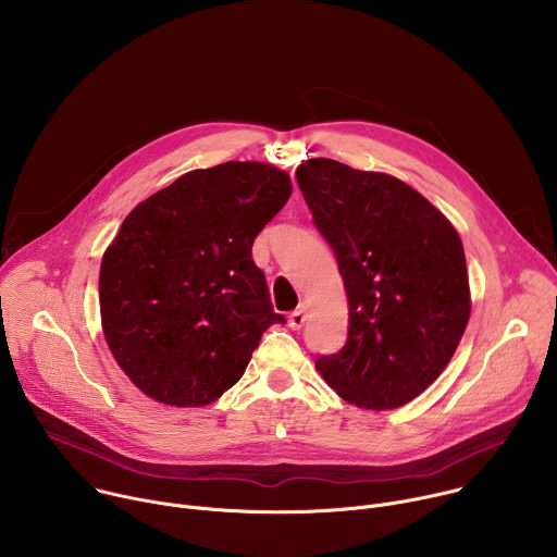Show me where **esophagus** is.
<instances>
[{"label": "esophagus", "mask_w": 557, "mask_h": 557, "mask_svg": "<svg viewBox=\"0 0 557 557\" xmlns=\"http://www.w3.org/2000/svg\"><path fill=\"white\" fill-rule=\"evenodd\" d=\"M304 322H306V306L301 304V306H297V308L288 314V326H290L293 331H299V329L304 326Z\"/></svg>", "instance_id": "1"}]
</instances>
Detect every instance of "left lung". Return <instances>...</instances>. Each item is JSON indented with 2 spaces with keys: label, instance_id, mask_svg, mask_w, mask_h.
I'll use <instances>...</instances> for the list:
<instances>
[{
  "label": "left lung",
  "instance_id": "1",
  "mask_svg": "<svg viewBox=\"0 0 557 557\" xmlns=\"http://www.w3.org/2000/svg\"><path fill=\"white\" fill-rule=\"evenodd\" d=\"M348 295V339L314 361L366 410L410 404L449 363L469 320L465 251L449 220L399 178L310 158L295 172Z\"/></svg>",
  "mask_w": 557,
  "mask_h": 557
}]
</instances>
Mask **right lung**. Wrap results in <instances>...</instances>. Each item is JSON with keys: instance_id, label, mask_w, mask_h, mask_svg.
I'll return each instance as SVG.
<instances>
[{"instance_id": "right-lung-1", "label": "right lung", "mask_w": 557, "mask_h": 557, "mask_svg": "<svg viewBox=\"0 0 557 557\" xmlns=\"http://www.w3.org/2000/svg\"><path fill=\"white\" fill-rule=\"evenodd\" d=\"M264 163L196 170L140 202L108 247L99 301L123 372L158 404H213L284 324L251 247L290 196Z\"/></svg>"}]
</instances>
